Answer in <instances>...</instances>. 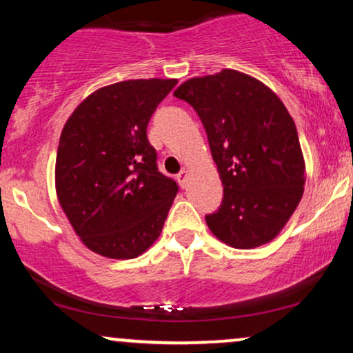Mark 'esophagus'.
I'll use <instances>...</instances> for the list:
<instances>
[{
  "mask_svg": "<svg viewBox=\"0 0 353 353\" xmlns=\"http://www.w3.org/2000/svg\"><path fill=\"white\" fill-rule=\"evenodd\" d=\"M188 177H189V174L185 169H182V171L177 174V182H179L181 188H185V184H188Z\"/></svg>",
  "mask_w": 353,
  "mask_h": 353,
  "instance_id": "34e87169",
  "label": "esophagus"
}]
</instances>
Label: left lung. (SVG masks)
I'll use <instances>...</instances> for the list:
<instances>
[{"label": "left lung", "mask_w": 353, "mask_h": 353, "mask_svg": "<svg viewBox=\"0 0 353 353\" xmlns=\"http://www.w3.org/2000/svg\"><path fill=\"white\" fill-rule=\"evenodd\" d=\"M174 96L196 109L224 185L210 232L236 249L279 236L302 199L305 163L294 119L264 83L236 70L192 78Z\"/></svg>", "instance_id": "left-lung-1"}]
</instances>
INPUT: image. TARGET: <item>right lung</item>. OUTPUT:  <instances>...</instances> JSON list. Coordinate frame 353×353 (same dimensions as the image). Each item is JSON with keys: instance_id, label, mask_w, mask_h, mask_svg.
Returning a JSON list of instances; mask_svg holds the SVG:
<instances>
[{"instance_id": "add662e5", "label": "right lung", "mask_w": 353, "mask_h": 353, "mask_svg": "<svg viewBox=\"0 0 353 353\" xmlns=\"http://www.w3.org/2000/svg\"><path fill=\"white\" fill-rule=\"evenodd\" d=\"M177 79H129L89 94L64 124L56 194L92 252L134 259L163 230L177 188L157 169L149 119Z\"/></svg>"}]
</instances>
